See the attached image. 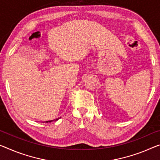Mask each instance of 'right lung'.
<instances>
[{
  "label": "right lung",
  "mask_w": 160,
  "mask_h": 160,
  "mask_svg": "<svg viewBox=\"0 0 160 160\" xmlns=\"http://www.w3.org/2000/svg\"><path fill=\"white\" fill-rule=\"evenodd\" d=\"M58 119H59V118H58ZM58 119H55L54 121H57V120H58ZM53 121V120H51V121H47V122H47V123H48V122H52Z\"/></svg>",
  "instance_id": "right-lung-1"
}]
</instances>
